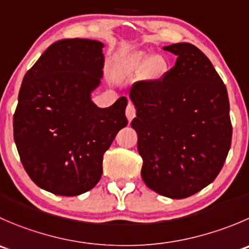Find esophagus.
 <instances>
[{"instance_id": "esophagus-1", "label": "esophagus", "mask_w": 249, "mask_h": 249, "mask_svg": "<svg viewBox=\"0 0 249 249\" xmlns=\"http://www.w3.org/2000/svg\"><path fill=\"white\" fill-rule=\"evenodd\" d=\"M125 114H126V118L129 122H131V120L135 118V115H136V109H135V106L132 105L131 102L127 105L126 110H125Z\"/></svg>"}]
</instances>
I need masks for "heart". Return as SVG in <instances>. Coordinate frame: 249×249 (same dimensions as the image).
<instances>
[{"label":"heart","instance_id":"obj_1","mask_svg":"<svg viewBox=\"0 0 249 249\" xmlns=\"http://www.w3.org/2000/svg\"><path fill=\"white\" fill-rule=\"evenodd\" d=\"M149 66H151V75L154 78H160L165 73L166 66L163 59H157L154 55H146L141 53L131 54L120 60L118 64V71L122 75H129L134 71Z\"/></svg>","mask_w":249,"mask_h":249}]
</instances>
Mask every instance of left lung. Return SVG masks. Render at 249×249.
I'll return each mask as SVG.
<instances>
[{
    "mask_svg": "<svg viewBox=\"0 0 249 249\" xmlns=\"http://www.w3.org/2000/svg\"><path fill=\"white\" fill-rule=\"evenodd\" d=\"M176 63L159 80L130 89L131 122L143 159L142 180L173 199L212 183L228 157L232 127L225 85L211 60L189 42L164 46Z\"/></svg>",
    "mask_w": 249,
    "mask_h": 249,
    "instance_id": "obj_1",
    "label": "left lung"
}]
</instances>
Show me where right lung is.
<instances>
[{"instance_id": "right-lung-1", "label": "right lung", "mask_w": 249, "mask_h": 249, "mask_svg": "<svg viewBox=\"0 0 249 249\" xmlns=\"http://www.w3.org/2000/svg\"><path fill=\"white\" fill-rule=\"evenodd\" d=\"M102 42L55 41L25 74L13 117L24 169L42 190L78 196L102 175L103 154L127 125L126 97L100 108L91 93L103 76Z\"/></svg>"}]
</instances>
